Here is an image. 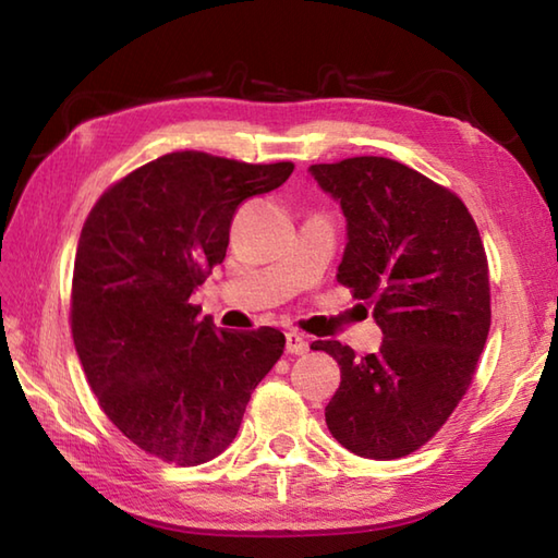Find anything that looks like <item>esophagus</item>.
<instances>
[{"instance_id": "1", "label": "esophagus", "mask_w": 558, "mask_h": 558, "mask_svg": "<svg viewBox=\"0 0 558 558\" xmlns=\"http://www.w3.org/2000/svg\"><path fill=\"white\" fill-rule=\"evenodd\" d=\"M286 350H288V354H304L306 350H310V345H306L302 333H298V330H290V333H286Z\"/></svg>"}]
</instances>
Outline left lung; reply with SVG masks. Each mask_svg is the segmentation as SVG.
Returning <instances> with one entry per match:
<instances>
[{
    "instance_id": "1",
    "label": "left lung",
    "mask_w": 558,
    "mask_h": 558,
    "mask_svg": "<svg viewBox=\"0 0 558 558\" xmlns=\"http://www.w3.org/2000/svg\"><path fill=\"white\" fill-rule=\"evenodd\" d=\"M310 174L348 220L338 282L374 304L384 333L366 357L338 340L312 345L340 366L328 432L354 456H410L465 396L489 336L477 225L456 194L390 158L312 165Z\"/></svg>"
}]
</instances>
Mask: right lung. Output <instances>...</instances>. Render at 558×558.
I'll return each instance as SVG.
<instances>
[{
    "label": "right lung",
    "mask_w": 558,
    "mask_h": 558,
    "mask_svg": "<svg viewBox=\"0 0 558 558\" xmlns=\"http://www.w3.org/2000/svg\"><path fill=\"white\" fill-rule=\"evenodd\" d=\"M292 170L168 153L110 186L83 225L74 345L100 408L146 453L182 468L220 456L280 360V330L218 328L192 294L225 260L236 206Z\"/></svg>",
    "instance_id": "right-lung-1"
}]
</instances>
